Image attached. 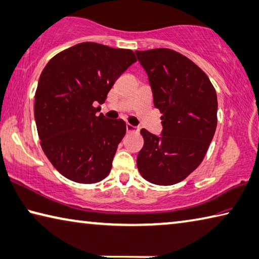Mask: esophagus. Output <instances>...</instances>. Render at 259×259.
Here are the masks:
<instances>
[{
  "instance_id": "obj_1",
  "label": "esophagus",
  "mask_w": 259,
  "mask_h": 259,
  "mask_svg": "<svg viewBox=\"0 0 259 259\" xmlns=\"http://www.w3.org/2000/svg\"><path fill=\"white\" fill-rule=\"evenodd\" d=\"M125 128H126V133H137V131H138L136 126H134L131 124H126Z\"/></svg>"
}]
</instances>
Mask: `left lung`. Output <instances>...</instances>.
Returning <instances> with one entry per match:
<instances>
[{"instance_id": "left-lung-1", "label": "left lung", "mask_w": 259, "mask_h": 259, "mask_svg": "<svg viewBox=\"0 0 259 259\" xmlns=\"http://www.w3.org/2000/svg\"><path fill=\"white\" fill-rule=\"evenodd\" d=\"M149 77L154 107L162 114L160 136L142 129L137 167L158 186L181 182L200 165L217 128L218 100L202 69L168 48L136 51Z\"/></svg>"}]
</instances>
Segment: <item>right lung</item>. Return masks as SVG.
Here are the masks:
<instances>
[{
    "label": "right lung",
    "mask_w": 259,
    "mask_h": 259,
    "mask_svg": "<svg viewBox=\"0 0 259 259\" xmlns=\"http://www.w3.org/2000/svg\"><path fill=\"white\" fill-rule=\"evenodd\" d=\"M136 57L130 49L81 42L56 54L41 72L34 97L40 144L52 165L77 183L109 174L125 122L98 115L115 80Z\"/></svg>",
    "instance_id": "1"
}]
</instances>
